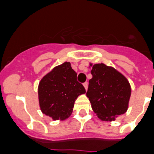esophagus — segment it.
<instances>
[{
  "instance_id": "esophagus-1",
  "label": "esophagus",
  "mask_w": 154,
  "mask_h": 154,
  "mask_svg": "<svg viewBox=\"0 0 154 154\" xmlns=\"http://www.w3.org/2000/svg\"><path fill=\"white\" fill-rule=\"evenodd\" d=\"M83 86H84L85 89H86V90H87V87H88V82H85L84 83H83Z\"/></svg>"
}]
</instances>
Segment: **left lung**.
Masks as SVG:
<instances>
[{"mask_svg":"<svg viewBox=\"0 0 154 154\" xmlns=\"http://www.w3.org/2000/svg\"><path fill=\"white\" fill-rule=\"evenodd\" d=\"M86 97L97 117L103 121L115 120L128 110L131 89L128 79L112 67L104 63L93 65Z\"/></svg>","mask_w":154,"mask_h":154,"instance_id":"8db88e82","label":"left lung"}]
</instances>
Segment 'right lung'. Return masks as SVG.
Here are the masks:
<instances>
[{
	"instance_id": "1",
	"label": "right lung",
	"mask_w": 154,
	"mask_h": 154,
	"mask_svg": "<svg viewBox=\"0 0 154 154\" xmlns=\"http://www.w3.org/2000/svg\"><path fill=\"white\" fill-rule=\"evenodd\" d=\"M86 93L77 81V73L70 62L57 66L45 75L38 85L40 109L53 120H64L71 116L75 101Z\"/></svg>"
}]
</instances>
